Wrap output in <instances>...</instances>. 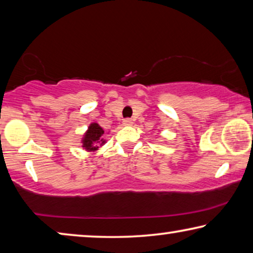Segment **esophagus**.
<instances>
[{"label": "esophagus", "instance_id": "obj_1", "mask_svg": "<svg viewBox=\"0 0 253 253\" xmlns=\"http://www.w3.org/2000/svg\"><path fill=\"white\" fill-rule=\"evenodd\" d=\"M123 125L124 126H133L134 123H133V120H131V119H125V120H124Z\"/></svg>", "mask_w": 253, "mask_h": 253}]
</instances>
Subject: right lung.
<instances>
[{
  "instance_id": "right-lung-1",
  "label": "right lung",
  "mask_w": 253,
  "mask_h": 253,
  "mask_svg": "<svg viewBox=\"0 0 253 253\" xmlns=\"http://www.w3.org/2000/svg\"><path fill=\"white\" fill-rule=\"evenodd\" d=\"M105 133L106 131L98 123H91L82 136L81 146L86 152L98 151L100 146H103L107 143L106 139L103 138ZM108 134H109V131H108Z\"/></svg>"
}]
</instances>
